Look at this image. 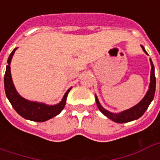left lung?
<instances>
[{
  "instance_id": "8db88e82",
  "label": "left lung",
  "mask_w": 160,
  "mask_h": 160,
  "mask_svg": "<svg viewBox=\"0 0 160 160\" xmlns=\"http://www.w3.org/2000/svg\"><path fill=\"white\" fill-rule=\"evenodd\" d=\"M142 49L144 50L146 54H148L147 51L145 50L144 47L141 46ZM150 62H151L152 69H151V81H150V86H149V89L148 92L146 94V96L143 98V99L136 104L135 106L132 107L131 109H128L127 111H124L122 112H121L119 114H113L110 111L104 110V108L102 107L99 104V102L98 100V98L96 97V103L99 111L104 115L106 116L108 118H110L112 121H114L118 123H124V122H128L131 121L136 120L138 118H140L144 114L145 111H147V109L149 106V104H151L152 100L154 98V93H155V88H156V79H155V74H154V66L152 64V60L150 59Z\"/></svg>"
}]
</instances>
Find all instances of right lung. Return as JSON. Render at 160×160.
I'll return each instance as SVG.
<instances>
[{
	"instance_id": "1",
	"label": "right lung",
	"mask_w": 160,
	"mask_h": 160,
	"mask_svg": "<svg viewBox=\"0 0 160 160\" xmlns=\"http://www.w3.org/2000/svg\"><path fill=\"white\" fill-rule=\"evenodd\" d=\"M16 49L17 48L13 49L9 56L8 60V65L7 66L5 76H4V87H5L6 95L8 98V100L10 101L12 106L15 110L16 112L20 115L22 118L28 119V120L34 121V122H44L56 117V115H58L62 111L65 106L67 96L71 88L67 91L61 103L56 105H46L44 104L32 102V101H28L23 98L21 96H19L17 91L15 90V87L12 83L11 73H10L11 72L10 63H11V60Z\"/></svg>"
}]
</instances>
